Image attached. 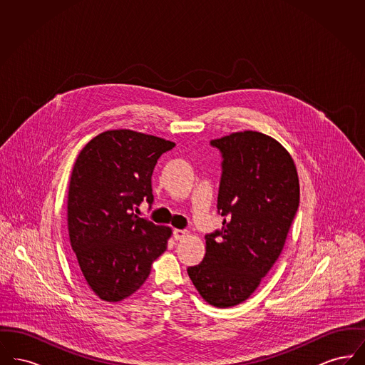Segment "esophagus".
I'll use <instances>...</instances> for the list:
<instances>
[{
    "instance_id": "1",
    "label": "esophagus",
    "mask_w": 365,
    "mask_h": 365,
    "mask_svg": "<svg viewBox=\"0 0 365 365\" xmlns=\"http://www.w3.org/2000/svg\"><path fill=\"white\" fill-rule=\"evenodd\" d=\"M187 234H189V231H187V230H178V228H175L174 230V238L176 241L183 240Z\"/></svg>"
}]
</instances>
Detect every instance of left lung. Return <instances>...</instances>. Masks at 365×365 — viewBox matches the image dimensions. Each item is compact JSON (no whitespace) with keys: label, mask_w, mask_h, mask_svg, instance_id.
Listing matches in <instances>:
<instances>
[{"label":"left lung","mask_w":365,"mask_h":365,"mask_svg":"<svg viewBox=\"0 0 365 365\" xmlns=\"http://www.w3.org/2000/svg\"><path fill=\"white\" fill-rule=\"evenodd\" d=\"M222 156L217 213L223 227L205 235L207 253L187 274L202 298L230 308L247 299L283 249L299 204L294 161L257 131L210 140Z\"/></svg>","instance_id":"left-lung-1"}]
</instances>
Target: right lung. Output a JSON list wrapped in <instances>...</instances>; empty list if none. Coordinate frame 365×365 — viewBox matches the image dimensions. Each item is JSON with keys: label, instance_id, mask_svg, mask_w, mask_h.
<instances>
[{"label": "right lung", "instance_id": "1", "mask_svg": "<svg viewBox=\"0 0 365 365\" xmlns=\"http://www.w3.org/2000/svg\"><path fill=\"white\" fill-rule=\"evenodd\" d=\"M174 146L153 135L112 130L91 139L76 158L68 190L71 247L82 277L104 301L134 294L167 249L171 228L134 212L143 200L153 204L157 160Z\"/></svg>", "mask_w": 365, "mask_h": 365}]
</instances>
